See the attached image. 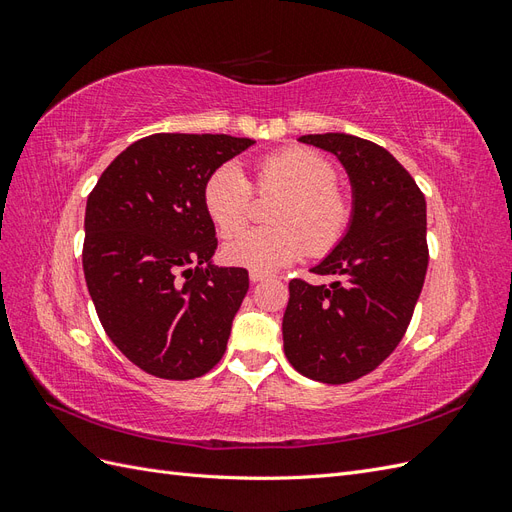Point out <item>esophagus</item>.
<instances>
[{
  "instance_id": "1",
  "label": "esophagus",
  "mask_w": 512,
  "mask_h": 512,
  "mask_svg": "<svg viewBox=\"0 0 512 512\" xmlns=\"http://www.w3.org/2000/svg\"><path fill=\"white\" fill-rule=\"evenodd\" d=\"M250 280H252L254 284H258V282H265V280H269V275H267V273H262V271H252V273H250Z\"/></svg>"
}]
</instances>
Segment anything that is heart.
<instances>
[{"label": "heart", "instance_id": "1", "mask_svg": "<svg viewBox=\"0 0 512 512\" xmlns=\"http://www.w3.org/2000/svg\"><path fill=\"white\" fill-rule=\"evenodd\" d=\"M335 164L307 147H288L260 158L254 187L261 195L280 193L270 217L275 225L238 236L253 217L255 197L243 170L226 162L207 177L203 203L224 237V258L232 265L273 271L312 252L327 256L342 243L354 220V203L337 185Z\"/></svg>", "mask_w": 512, "mask_h": 512}]
</instances>
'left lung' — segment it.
<instances>
[{"instance_id": "8db88e82", "label": "left lung", "mask_w": 512, "mask_h": 512, "mask_svg": "<svg viewBox=\"0 0 512 512\" xmlns=\"http://www.w3.org/2000/svg\"><path fill=\"white\" fill-rule=\"evenodd\" d=\"M348 170L354 220L312 269L333 284H288L282 322L290 365L324 384L359 380L389 359L408 331L429 265L425 196L384 147L352 134H305Z\"/></svg>"}]
</instances>
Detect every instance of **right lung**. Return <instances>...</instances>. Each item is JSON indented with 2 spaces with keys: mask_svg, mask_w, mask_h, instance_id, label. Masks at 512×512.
Here are the masks:
<instances>
[{
  "mask_svg": "<svg viewBox=\"0 0 512 512\" xmlns=\"http://www.w3.org/2000/svg\"><path fill=\"white\" fill-rule=\"evenodd\" d=\"M254 141L151 134L108 164L85 209L83 271L111 342L162 380L205 376L226 352L250 275L213 267L203 185Z\"/></svg>",
  "mask_w": 512,
  "mask_h": 512,
  "instance_id": "obj_1",
  "label": "right lung"
}]
</instances>
